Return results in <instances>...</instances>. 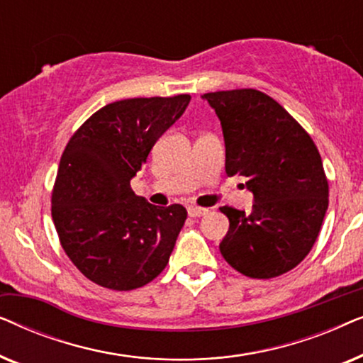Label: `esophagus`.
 Wrapping results in <instances>:
<instances>
[{
  "label": "esophagus",
  "instance_id": "1",
  "mask_svg": "<svg viewBox=\"0 0 363 363\" xmlns=\"http://www.w3.org/2000/svg\"><path fill=\"white\" fill-rule=\"evenodd\" d=\"M208 213L206 208H200V206H190L188 208V215L191 218H200V216H205Z\"/></svg>",
  "mask_w": 363,
  "mask_h": 363
}]
</instances>
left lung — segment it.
Segmentation results:
<instances>
[{
	"label": "left lung",
	"mask_w": 363,
	"mask_h": 363,
	"mask_svg": "<svg viewBox=\"0 0 363 363\" xmlns=\"http://www.w3.org/2000/svg\"><path fill=\"white\" fill-rule=\"evenodd\" d=\"M221 122L226 175L246 177L250 215L221 206L230 230L220 242L228 264L252 279L294 269L314 246L329 206L320 153L281 104L256 89L203 96Z\"/></svg>",
	"instance_id": "8db88e82"
}]
</instances>
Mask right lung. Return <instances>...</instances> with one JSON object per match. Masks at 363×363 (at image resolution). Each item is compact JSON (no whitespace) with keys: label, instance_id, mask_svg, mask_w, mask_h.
Wrapping results in <instances>:
<instances>
[{"label":"right lung","instance_id":"obj_1","mask_svg":"<svg viewBox=\"0 0 363 363\" xmlns=\"http://www.w3.org/2000/svg\"><path fill=\"white\" fill-rule=\"evenodd\" d=\"M190 99L178 94L107 104L69 138L51 215L62 250L89 281L132 291L168 264L186 210L150 205L133 193L130 180Z\"/></svg>","mask_w":363,"mask_h":363}]
</instances>
